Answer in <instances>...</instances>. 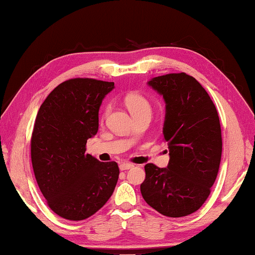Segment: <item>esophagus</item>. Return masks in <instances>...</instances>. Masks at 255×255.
<instances>
[{
  "mask_svg": "<svg viewBox=\"0 0 255 255\" xmlns=\"http://www.w3.org/2000/svg\"><path fill=\"white\" fill-rule=\"evenodd\" d=\"M134 167V164L130 163V162H122L120 164V170H128V169H131Z\"/></svg>",
  "mask_w": 255,
  "mask_h": 255,
  "instance_id": "esophagus-1",
  "label": "esophagus"
}]
</instances>
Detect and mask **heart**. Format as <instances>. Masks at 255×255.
Returning a JSON list of instances; mask_svg holds the SVG:
<instances>
[{
	"mask_svg": "<svg viewBox=\"0 0 255 255\" xmlns=\"http://www.w3.org/2000/svg\"><path fill=\"white\" fill-rule=\"evenodd\" d=\"M125 105L131 112V114L134 116L141 114H150L151 113V105L146 98L136 92L128 93L124 98Z\"/></svg>",
	"mask_w": 255,
	"mask_h": 255,
	"instance_id": "1",
	"label": "heart"
}]
</instances>
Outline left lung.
<instances>
[{
    "instance_id": "left-lung-1",
    "label": "left lung",
    "mask_w": 255,
    "mask_h": 255,
    "mask_svg": "<svg viewBox=\"0 0 255 255\" xmlns=\"http://www.w3.org/2000/svg\"><path fill=\"white\" fill-rule=\"evenodd\" d=\"M148 85L166 103L162 132L170 159L167 168L145 164L142 197L164 216H187L202 207L216 180L220 118L207 92L186 73L159 76Z\"/></svg>"
}]
</instances>
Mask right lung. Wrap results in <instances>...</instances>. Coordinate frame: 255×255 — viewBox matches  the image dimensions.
<instances>
[{"mask_svg": "<svg viewBox=\"0 0 255 255\" xmlns=\"http://www.w3.org/2000/svg\"><path fill=\"white\" fill-rule=\"evenodd\" d=\"M113 82L66 80L40 106L31 136V161L48 206L70 221L86 220L113 194L120 170L86 152L98 131V111Z\"/></svg>", "mask_w": 255, "mask_h": 255, "instance_id": "obj_1", "label": "right lung"}]
</instances>
